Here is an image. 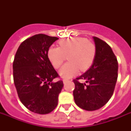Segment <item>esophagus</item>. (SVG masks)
Returning a JSON list of instances; mask_svg holds the SVG:
<instances>
[{"label": "esophagus", "instance_id": "obj_1", "mask_svg": "<svg viewBox=\"0 0 131 131\" xmlns=\"http://www.w3.org/2000/svg\"><path fill=\"white\" fill-rule=\"evenodd\" d=\"M69 82V80H65V79H64V80H63L64 84H65L66 83H67V82Z\"/></svg>", "mask_w": 131, "mask_h": 131}]
</instances>
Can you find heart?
Instances as JSON below:
<instances>
[{
	"mask_svg": "<svg viewBox=\"0 0 131 131\" xmlns=\"http://www.w3.org/2000/svg\"><path fill=\"white\" fill-rule=\"evenodd\" d=\"M96 48L95 45L86 38L73 37L61 40L59 47H50L47 57L53 67H61L68 56L69 62L59 71L62 78L69 79L78 73L80 69L86 71L91 67L95 60Z\"/></svg>",
	"mask_w": 131,
	"mask_h": 131,
	"instance_id": "b5f03b06",
	"label": "heart"
}]
</instances>
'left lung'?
Instances as JSON below:
<instances>
[{
	"mask_svg": "<svg viewBox=\"0 0 131 131\" xmlns=\"http://www.w3.org/2000/svg\"><path fill=\"white\" fill-rule=\"evenodd\" d=\"M93 39L96 48L94 63L86 73L73 80L75 102L87 111L99 110L109 101L118 78V60L111 47L99 38L93 37ZM80 79L86 82L81 83Z\"/></svg>",
	"mask_w": 131,
	"mask_h": 131,
	"instance_id": "left-lung-1",
	"label": "left lung"
}]
</instances>
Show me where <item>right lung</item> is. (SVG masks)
<instances>
[{
  "label": "right lung",
  "instance_id": "add662e5",
  "mask_svg": "<svg viewBox=\"0 0 131 131\" xmlns=\"http://www.w3.org/2000/svg\"><path fill=\"white\" fill-rule=\"evenodd\" d=\"M58 38L39 34L24 41L13 63V81L20 101L30 111L47 114L58 102L63 82H53L58 74L47 57L49 47Z\"/></svg>",
  "mask_w": 131,
  "mask_h": 131
}]
</instances>
